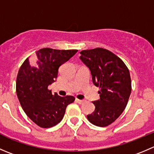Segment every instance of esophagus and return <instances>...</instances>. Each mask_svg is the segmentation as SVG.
<instances>
[{"instance_id": "1", "label": "esophagus", "mask_w": 154, "mask_h": 154, "mask_svg": "<svg viewBox=\"0 0 154 154\" xmlns=\"http://www.w3.org/2000/svg\"><path fill=\"white\" fill-rule=\"evenodd\" d=\"M76 101H77L78 104H83V103L85 101V100H80V99H77V98H76Z\"/></svg>"}]
</instances>
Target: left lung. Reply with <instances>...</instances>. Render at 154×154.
Wrapping results in <instances>:
<instances>
[{"label":"left lung","mask_w":154,"mask_h":154,"mask_svg":"<svg viewBox=\"0 0 154 154\" xmlns=\"http://www.w3.org/2000/svg\"><path fill=\"white\" fill-rule=\"evenodd\" d=\"M80 59L89 68L92 82L100 88V99L92 101L95 111L87 115L91 123L104 127L120 117L132 91L129 71L115 54L103 48L83 50Z\"/></svg>","instance_id":"1"}]
</instances>
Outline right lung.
<instances>
[{
	"mask_svg": "<svg viewBox=\"0 0 154 154\" xmlns=\"http://www.w3.org/2000/svg\"><path fill=\"white\" fill-rule=\"evenodd\" d=\"M77 52L41 49L19 68L16 78L17 97L27 116L40 127L57 125L64 117L67 106L75 99L71 95H53L48 86L56 81L59 67Z\"/></svg>",
	"mask_w": 154,
	"mask_h": 154,
	"instance_id": "1",
	"label": "right lung"
}]
</instances>
